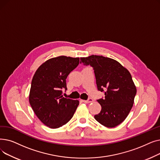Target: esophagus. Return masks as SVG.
Here are the masks:
<instances>
[{"instance_id":"34e87169","label":"esophagus","mask_w":160,"mask_h":160,"mask_svg":"<svg viewBox=\"0 0 160 160\" xmlns=\"http://www.w3.org/2000/svg\"><path fill=\"white\" fill-rule=\"evenodd\" d=\"M82 101H83V102H84V103H91V102H93V100L92 99V98H89L87 100H83Z\"/></svg>"}]
</instances>
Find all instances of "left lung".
Listing matches in <instances>:
<instances>
[{"mask_svg": "<svg viewBox=\"0 0 160 160\" xmlns=\"http://www.w3.org/2000/svg\"><path fill=\"white\" fill-rule=\"evenodd\" d=\"M80 63L93 67L97 89L104 92V98L97 100L102 109L95 119L106 127H117L128 115L136 95L130 72L117 61L102 56L80 58Z\"/></svg>", "mask_w": 160, "mask_h": 160, "instance_id": "obj_1", "label": "left lung"}]
</instances>
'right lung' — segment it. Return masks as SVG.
Masks as SVG:
<instances>
[{"mask_svg": "<svg viewBox=\"0 0 160 160\" xmlns=\"http://www.w3.org/2000/svg\"><path fill=\"white\" fill-rule=\"evenodd\" d=\"M79 62V58H52L41 64L33 75L29 102L39 119L50 128L68 122L79 105L78 100L63 97L62 91L67 90V76Z\"/></svg>", "mask_w": 160, "mask_h": 160, "instance_id": "right-lung-1", "label": "right lung"}]
</instances>
